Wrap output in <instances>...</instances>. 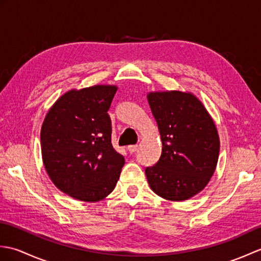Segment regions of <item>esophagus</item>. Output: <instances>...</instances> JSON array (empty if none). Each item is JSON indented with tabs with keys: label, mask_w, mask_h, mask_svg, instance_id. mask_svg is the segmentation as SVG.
Returning a JSON list of instances; mask_svg holds the SVG:
<instances>
[{
	"label": "esophagus",
	"mask_w": 261,
	"mask_h": 261,
	"mask_svg": "<svg viewBox=\"0 0 261 261\" xmlns=\"http://www.w3.org/2000/svg\"><path fill=\"white\" fill-rule=\"evenodd\" d=\"M137 148H138L137 145H131V146L127 147V150H129L130 153H134V152L137 151Z\"/></svg>",
	"instance_id": "esophagus-1"
}]
</instances>
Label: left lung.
Listing matches in <instances>:
<instances>
[{
	"label": "left lung",
	"mask_w": 261,
	"mask_h": 261,
	"mask_svg": "<svg viewBox=\"0 0 261 261\" xmlns=\"http://www.w3.org/2000/svg\"><path fill=\"white\" fill-rule=\"evenodd\" d=\"M148 103L157 122L163 151L146 167L151 190L169 201H185L207 185L218 164L220 140L206 109L191 93L156 92Z\"/></svg>",
	"instance_id": "obj_1"
}]
</instances>
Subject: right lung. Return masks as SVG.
I'll list each match as a JSON object with an SVG mask.
<instances>
[{"label":"right lung","mask_w":261,"mask_h":261,"mask_svg":"<svg viewBox=\"0 0 261 261\" xmlns=\"http://www.w3.org/2000/svg\"><path fill=\"white\" fill-rule=\"evenodd\" d=\"M116 90L95 85L65 93L41 126V153L49 177L60 191L80 201L107 197L124 165V157L111 142L108 111Z\"/></svg>","instance_id":"obj_1"}]
</instances>
